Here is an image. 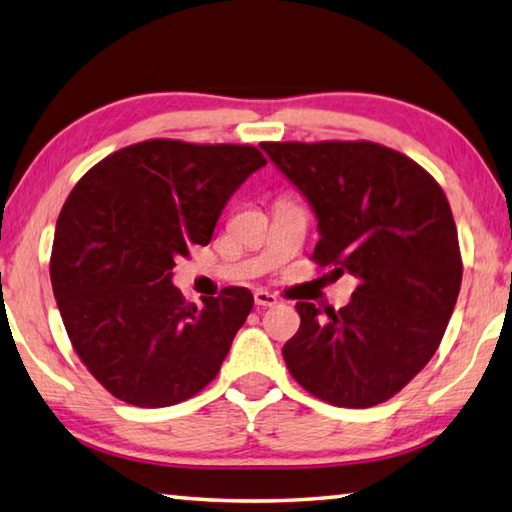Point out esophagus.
<instances>
[{"instance_id": "obj_1", "label": "esophagus", "mask_w": 512, "mask_h": 512, "mask_svg": "<svg viewBox=\"0 0 512 512\" xmlns=\"http://www.w3.org/2000/svg\"><path fill=\"white\" fill-rule=\"evenodd\" d=\"M255 302L259 307H275L277 296H273V293H268L264 289H259V291H255Z\"/></svg>"}]
</instances>
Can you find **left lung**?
<instances>
[{
    "mask_svg": "<svg viewBox=\"0 0 512 512\" xmlns=\"http://www.w3.org/2000/svg\"><path fill=\"white\" fill-rule=\"evenodd\" d=\"M318 219L311 259L357 280L325 314L298 302L282 354L318 400L366 409L391 400L438 350L461 291L452 207L418 162L375 142H264Z\"/></svg>",
    "mask_w": 512,
    "mask_h": 512,
    "instance_id": "1",
    "label": "left lung"
}]
</instances>
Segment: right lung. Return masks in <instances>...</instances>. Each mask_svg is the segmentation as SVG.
Listing matches in <instances>:
<instances>
[{"instance_id":"right-lung-1","label":"right lung","mask_w":512,"mask_h":512,"mask_svg":"<svg viewBox=\"0 0 512 512\" xmlns=\"http://www.w3.org/2000/svg\"><path fill=\"white\" fill-rule=\"evenodd\" d=\"M246 144L149 140L85 173L60 210L51 287L76 354L121 402L160 409L210 384L253 309L228 287L198 307L171 284L225 203L262 169Z\"/></svg>"}]
</instances>
